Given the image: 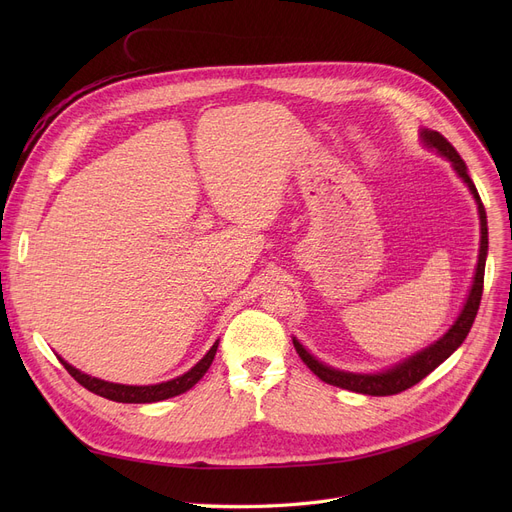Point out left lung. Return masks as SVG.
Masks as SVG:
<instances>
[{"label":"left lung","mask_w":512,"mask_h":512,"mask_svg":"<svg viewBox=\"0 0 512 512\" xmlns=\"http://www.w3.org/2000/svg\"><path fill=\"white\" fill-rule=\"evenodd\" d=\"M421 139H423L425 145L434 147L436 151H440L444 157H448L452 161L456 174H459L467 182L469 191L473 193V197L477 201L479 222H481V247H479V261H477L475 280H473V286H471V292H469V299H467L459 319L454 321V326L436 344H432L429 348H425V351L417 353L415 357H411L407 361H402L400 365H396L394 369H388L384 373H373V375L365 373V375H361V373H346V371L332 369L324 363H319L317 359H313L305 351L301 342L292 340L299 357L303 359V363L317 375L321 382H326V384H332V386H338V388H344V390H351V392H359V394H369V396L398 394L402 390H407V388L419 384L425 378V375H429L440 363H444L456 351V348L463 344V340L467 338V334L473 326V321H475V315H477V309H479V303H481L483 272H486V255H488L486 209H483V203L479 199L477 188H475L471 176L467 174V166H465V161L461 159L459 151H456L436 130H423Z\"/></svg>","instance_id":"left-lung-1"}]
</instances>
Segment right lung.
Here are the masks:
<instances>
[{
    "label": "right lung",
    "instance_id": "add662e5",
    "mask_svg": "<svg viewBox=\"0 0 512 512\" xmlns=\"http://www.w3.org/2000/svg\"><path fill=\"white\" fill-rule=\"evenodd\" d=\"M215 351H218V342H215L209 348V353L191 371H186L184 375H180V378H176V380H170V382H164V384H155V386L110 384V382L91 378V375H87V373H80L78 369L68 365L64 359H60V361L80 386H85L89 392L99 394L107 400H116V402H157V400H166V398H172V396H178L186 390H191L207 373V369H209V365L215 357Z\"/></svg>",
    "mask_w": 512,
    "mask_h": 512
}]
</instances>
